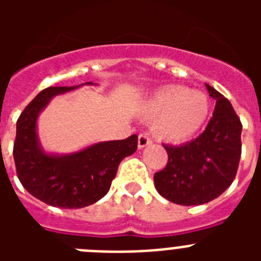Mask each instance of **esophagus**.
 I'll list each match as a JSON object with an SVG mask.
<instances>
[{"label": "esophagus", "instance_id": "1", "mask_svg": "<svg viewBox=\"0 0 261 261\" xmlns=\"http://www.w3.org/2000/svg\"><path fill=\"white\" fill-rule=\"evenodd\" d=\"M151 145V140L149 138V136L142 133V135L138 136V149H144V147Z\"/></svg>", "mask_w": 261, "mask_h": 261}]
</instances>
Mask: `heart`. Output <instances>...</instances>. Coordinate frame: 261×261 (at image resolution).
Wrapping results in <instances>:
<instances>
[{
    "label": "heart",
    "instance_id": "obj_1",
    "mask_svg": "<svg viewBox=\"0 0 261 261\" xmlns=\"http://www.w3.org/2000/svg\"><path fill=\"white\" fill-rule=\"evenodd\" d=\"M208 96L181 85H166L155 90L142 106V116L153 121L159 140L181 144L193 137L208 119Z\"/></svg>",
    "mask_w": 261,
    "mask_h": 261
}]
</instances>
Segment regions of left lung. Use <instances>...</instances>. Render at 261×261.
<instances>
[{
    "mask_svg": "<svg viewBox=\"0 0 261 261\" xmlns=\"http://www.w3.org/2000/svg\"><path fill=\"white\" fill-rule=\"evenodd\" d=\"M216 100L213 117L197 138L165 149L168 162L154 175L162 197L179 205H201L222 195L234 180L242 153V124L231 103L205 85Z\"/></svg>",
    "mask_w": 261,
    "mask_h": 261,
    "instance_id": "8db88e82",
    "label": "left lung"
}]
</instances>
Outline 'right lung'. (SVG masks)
Here are the masks:
<instances>
[{"label": "right lung", "mask_w": 261, "mask_h": 261, "mask_svg": "<svg viewBox=\"0 0 261 261\" xmlns=\"http://www.w3.org/2000/svg\"><path fill=\"white\" fill-rule=\"evenodd\" d=\"M78 86L47 87L24 108L17 121L14 162L24 190L40 201L62 209L85 208L105 197L120 162L137 149V135L125 140L95 142L68 154L49 153L38 136V119L55 96Z\"/></svg>", "instance_id": "obj_1"}]
</instances>
